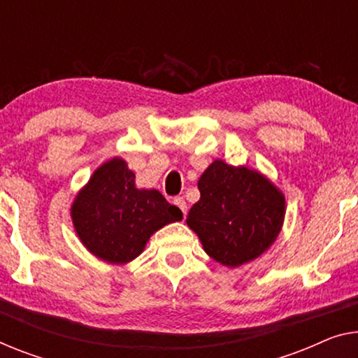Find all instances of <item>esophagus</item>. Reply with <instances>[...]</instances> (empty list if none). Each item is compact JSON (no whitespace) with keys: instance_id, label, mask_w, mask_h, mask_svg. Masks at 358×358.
Instances as JSON below:
<instances>
[{"instance_id":"34e87169","label":"esophagus","mask_w":358,"mask_h":358,"mask_svg":"<svg viewBox=\"0 0 358 358\" xmlns=\"http://www.w3.org/2000/svg\"><path fill=\"white\" fill-rule=\"evenodd\" d=\"M173 204L177 206L181 212H183V215H186V210H188V207H186V201L183 199V197H181V196L175 197V199H173Z\"/></svg>"}]
</instances>
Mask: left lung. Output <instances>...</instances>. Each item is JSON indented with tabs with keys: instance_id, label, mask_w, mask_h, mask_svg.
Instances as JSON below:
<instances>
[{
	"instance_id": "1",
	"label": "left lung",
	"mask_w": 358,
	"mask_h": 358,
	"mask_svg": "<svg viewBox=\"0 0 358 358\" xmlns=\"http://www.w3.org/2000/svg\"><path fill=\"white\" fill-rule=\"evenodd\" d=\"M201 199L186 225L215 262L238 268L276 241L286 215L282 191L259 170L215 159L197 180Z\"/></svg>"
}]
</instances>
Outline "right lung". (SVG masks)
Wrapping results in <instances>:
<instances>
[{"instance_id": "add662e5", "label": "right lung", "mask_w": 358, "mask_h": 358, "mask_svg": "<svg viewBox=\"0 0 358 358\" xmlns=\"http://www.w3.org/2000/svg\"><path fill=\"white\" fill-rule=\"evenodd\" d=\"M135 178L124 159L112 157L73 197V230L88 252L103 262H131L154 233L183 218L157 189L136 188Z\"/></svg>"}]
</instances>
